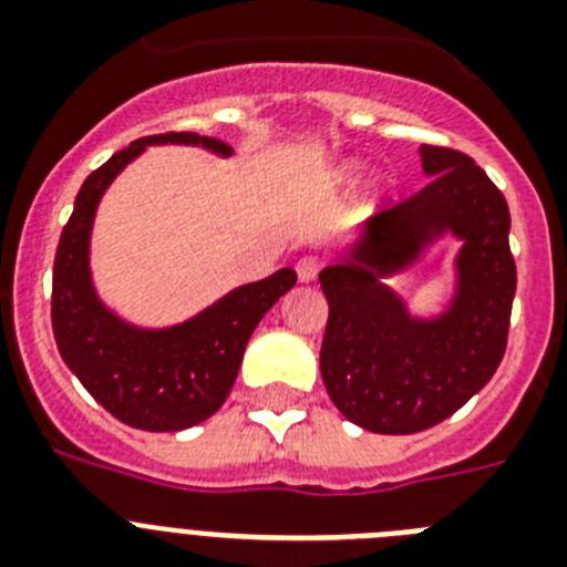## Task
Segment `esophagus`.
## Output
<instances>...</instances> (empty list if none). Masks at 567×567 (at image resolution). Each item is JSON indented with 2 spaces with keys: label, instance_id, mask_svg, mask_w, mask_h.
Segmentation results:
<instances>
[{
  "label": "esophagus",
  "instance_id": "1",
  "mask_svg": "<svg viewBox=\"0 0 567 567\" xmlns=\"http://www.w3.org/2000/svg\"><path fill=\"white\" fill-rule=\"evenodd\" d=\"M295 269H298V278L303 280V284H309V280L318 278V272L323 269V261H320L318 256H303Z\"/></svg>",
  "mask_w": 567,
  "mask_h": 567
}]
</instances>
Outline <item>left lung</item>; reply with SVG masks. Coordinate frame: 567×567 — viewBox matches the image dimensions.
Segmentation results:
<instances>
[{
  "instance_id": "1",
  "label": "left lung",
  "mask_w": 567,
  "mask_h": 567,
  "mask_svg": "<svg viewBox=\"0 0 567 567\" xmlns=\"http://www.w3.org/2000/svg\"><path fill=\"white\" fill-rule=\"evenodd\" d=\"M422 165L433 179L377 213L351 256L320 272L329 300L323 385L348 422L382 435L435 427L489 382L506 354L517 289L506 196L455 148L422 145ZM444 231L465 241L460 289L444 316L413 319L381 278Z\"/></svg>"
}]
</instances>
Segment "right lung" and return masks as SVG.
Wrapping results in <instances>:
<instances>
[{"label":"right lung","instance_id":"add662e5","mask_svg":"<svg viewBox=\"0 0 567 567\" xmlns=\"http://www.w3.org/2000/svg\"><path fill=\"white\" fill-rule=\"evenodd\" d=\"M159 143L205 145L221 157L233 152L216 137L165 132L134 140L86 176L55 249L53 334L66 368L114 419L148 433H174L205 422L225 404L249 337L298 275L289 267L278 269L171 329H137L112 315L92 287V219L114 176L145 145Z\"/></svg>","mask_w":567,"mask_h":567}]
</instances>
